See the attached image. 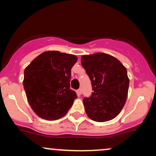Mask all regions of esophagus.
Returning a JSON list of instances; mask_svg holds the SVG:
<instances>
[{
  "label": "esophagus",
  "instance_id": "obj_1",
  "mask_svg": "<svg viewBox=\"0 0 156 156\" xmlns=\"http://www.w3.org/2000/svg\"><path fill=\"white\" fill-rule=\"evenodd\" d=\"M77 94H78V96H80V94H81V89H78V90H77Z\"/></svg>",
  "mask_w": 156,
  "mask_h": 156
}]
</instances>
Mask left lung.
<instances>
[{
	"instance_id": "obj_1",
	"label": "left lung",
	"mask_w": 156,
	"mask_h": 156,
	"mask_svg": "<svg viewBox=\"0 0 156 156\" xmlns=\"http://www.w3.org/2000/svg\"><path fill=\"white\" fill-rule=\"evenodd\" d=\"M81 64L93 91L90 97L83 100L87 116L100 122L113 119L120 113L128 96L126 68L114 56L103 53L83 55Z\"/></svg>"
}]
</instances>
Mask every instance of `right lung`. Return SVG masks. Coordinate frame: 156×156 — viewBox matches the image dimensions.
Returning a JSON list of instances; mask_svg holds the SVG:
<instances>
[{"mask_svg":"<svg viewBox=\"0 0 156 156\" xmlns=\"http://www.w3.org/2000/svg\"><path fill=\"white\" fill-rule=\"evenodd\" d=\"M77 60L74 55L46 51L25 69L23 87L27 99L39 117L58 119L72 107L77 94L69 82Z\"/></svg>","mask_w":156,"mask_h":156,"instance_id":"right-lung-1","label":"right lung"}]
</instances>
